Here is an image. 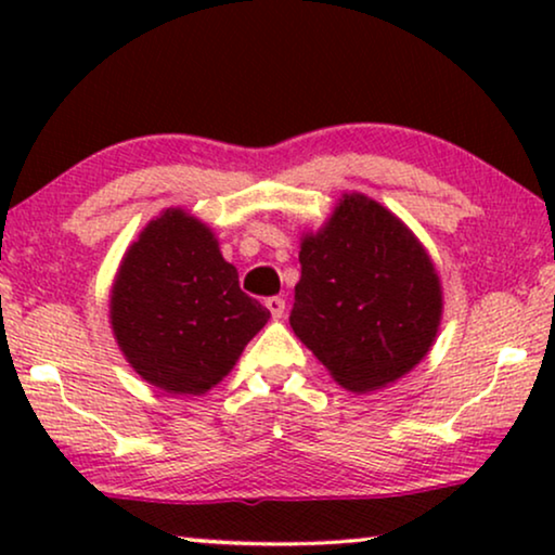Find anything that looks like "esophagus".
<instances>
[{"instance_id": "obj_1", "label": "esophagus", "mask_w": 555, "mask_h": 555, "mask_svg": "<svg viewBox=\"0 0 555 555\" xmlns=\"http://www.w3.org/2000/svg\"><path fill=\"white\" fill-rule=\"evenodd\" d=\"M264 306H268V310H270V315L275 318V321H280V318L285 315V300L280 298V295H272V298H268L264 300Z\"/></svg>"}]
</instances>
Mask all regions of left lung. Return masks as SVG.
I'll return each mask as SVG.
<instances>
[{
  "label": "left lung",
  "instance_id": "1",
  "mask_svg": "<svg viewBox=\"0 0 555 555\" xmlns=\"http://www.w3.org/2000/svg\"><path fill=\"white\" fill-rule=\"evenodd\" d=\"M300 283L291 325L333 382L384 389L435 346L442 283L427 247L401 219L361 192L300 237Z\"/></svg>",
  "mask_w": 555,
  "mask_h": 555
}]
</instances>
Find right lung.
Wrapping results in <instances>:
<instances>
[{
	"instance_id": "add662e5",
	"label": "right lung",
	"mask_w": 555,
	"mask_h": 555,
	"mask_svg": "<svg viewBox=\"0 0 555 555\" xmlns=\"http://www.w3.org/2000/svg\"><path fill=\"white\" fill-rule=\"evenodd\" d=\"M108 318L120 353L143 382L202 397L234 369L270 310L240 291L237 268L209 224L169 207L126 249Z\"/></svg>"
}]
</instances>
